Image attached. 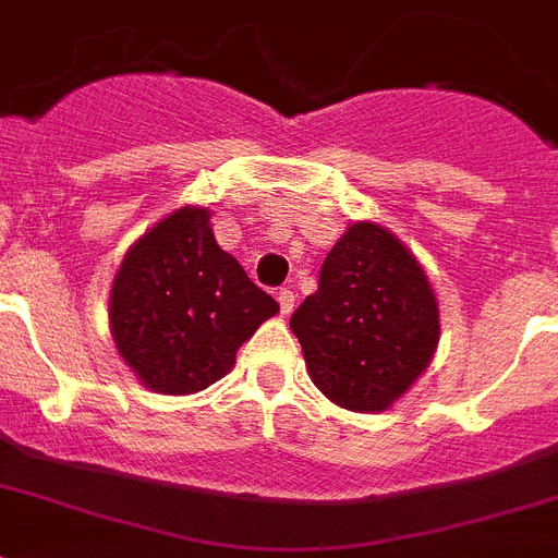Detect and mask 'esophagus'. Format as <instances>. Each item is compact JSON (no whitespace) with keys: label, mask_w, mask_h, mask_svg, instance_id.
<instances>
[{"label":"esophagus","mask_w":558,"mask_h":558,"mask_svg":"<svg viewBox=\"0 0 558 558\" xmlns=\"http://www.w3.org/2000/svg\"><path fill=\"white\" fill-rule=\"evenodd\" d=\"M276 301H279V310H282V315H290L295 306V295L290 288H279V293H276Z\"/></svg>","instance_id":"1"}]
</instances>
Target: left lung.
<instances>
[{
  "label": "left lung",
  "mask_w": 558,
  "mask_h": 558,
  "mask_svg": "<svg viewBox=\"0 0 558 558\" xmlns=\"http://www.w3.org/2000/svg\"><path fill=\"white\" fill-rule=\"evenodd\" d=\"M290 328L328 400L386 411L433 359L438 304L416 257L389 230L362 221L333 243Z\"/></svg>",
  "instance_id": "left-lung-1"
}]
</instances>
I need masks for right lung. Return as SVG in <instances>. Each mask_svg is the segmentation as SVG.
Returning <instances> with one entry per match:
<instances>
[{
	"label": "right lung",
	"mask_w": 558,
	"mask_h": 558,
	"mask_svg": "<svg viewBox=\"0 0 558 558\" xmlns=\"http://www.w3.org/2000/svg\"><path fill=\"white\" fill-rule=\"evenodd\" d=\"M279 304L216 243L205 208H180L125 254L109 320L120 355L161 395H191L225 378Z\"/></svg>",
	"instance_id": "1"
}]
</instances>
